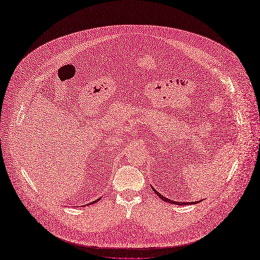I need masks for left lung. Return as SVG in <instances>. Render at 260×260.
Here are the masks:
<instances>
[{
    "mask_svg": "<svg viewBox=\"0 0 260 260\" xmlns=\"http://www.w3.org/2000/svg\"><path fill=\"white\" fill-rule=\"evenodd\" d=\"M151 188H153V187H151ZM153 190L156 192V194L157 196H159V198L160 199H162V200H165L166 202H169V203H172V204H177V205H187V204H189L190 202H176V201H172V200H170V199H168V198H166V197H164V196H161L156 189H154V188H153ZM193 203V202H192Z\"/></svg>",
    "mask_w": 260,
    "mask_h": 260,
    "instance_id": "1",
    "label": "left lung"
}]
</instances>
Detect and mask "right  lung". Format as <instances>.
<instances>
[{"mask_svg":"<svg viewBox=\"0 0 260 260\" xmlns=\"http://www.w3.org/2000/svg\"><path fill=\"white\" fill-rule=\"evenodd\" d=\"M94 202H96V200H95V201H93V202H91V203H94Z\"/></svg>","mask_w":260,"mask_h":260,"instance_id":"1","label":"right lung"}]
</instances>
